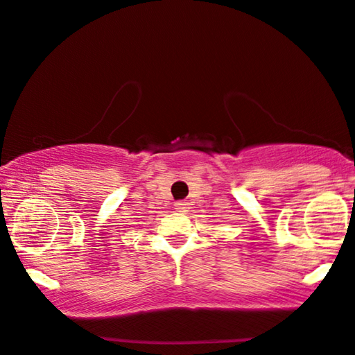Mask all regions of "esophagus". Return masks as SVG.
<instances>
[{"label": "esophagus", "instance_id": "esophagus-1", "mask_svg": "<svg viewBox=\"0 0 355 355\" xmlns=\"http://www.w3.org/2000/svg\"><path fill=\"white\" fill-rule=\"evenodd\" d=\"M175 208H177V211H180V213H185V211H189V202H185V200H182V202H177L175 203Z\"/></svg>", "mask_w": 355, "mask_h": 355}]
</instances>
